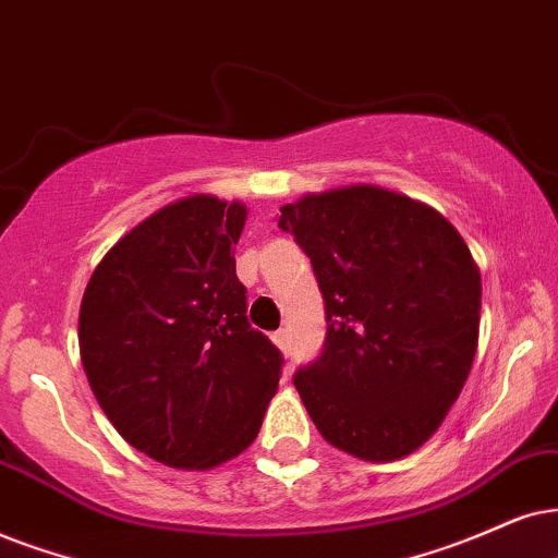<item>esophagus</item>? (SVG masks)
Instances as JSON below:
<instances>
[{
  "label": "esophagus",
  "mask_w": 558,
  "mask_h": 558,
  "mask_svg": "<svg viewBox=\"0 0 558 558\" xmlns=\"http://www.w3.org/2000/svg\"><path fill=\"white\" fill-rule=\"evenodd\" d=\"M272 340H275V344H278L280 350L286 352V355H288V352H291V335H288V329H278V331H275Z\"/></svg>",
  "instance_id": "obj_1"
}]
</instances>
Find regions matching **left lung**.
<instances>
[{
    "mask_svg": "<svg viewBox=\"0 0 558 558\" xmlns=\"http://www.w3.org/2000/svg\"><path fill=\"white\" fill-rule=\"evenodd\" d=\"M312 259L327 337L293 386L324 440L397 461L446 420L478 342L482 275L437 210L355 185L280 208Z\"/></svg>",
    "mask_w": 558,
    "mask_h": 558,
    "instance_id": "8db88e82",
    "label": "left lung"
}]
</instances>
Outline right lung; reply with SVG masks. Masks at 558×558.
I'll list each match as a JSON object with an SVG mask.
<instances>
[{"mask_svg": "<svg viewBox=\"0 0 558 558\" xmlns=\"http://www.w3.org/2000/svg\"><path fill=\"white\" fill-rule=\"evenodd\" d=\"M246 208L193 195L157 210L92 272L80 350L102 412L133 448L210 469L250 448L283 355L246 319L234 244Z\"/></svg>", "mask_w": 558, "mask_h": 558, "instance_id": "add662e5", "label": "right lung"}]
</instances>
